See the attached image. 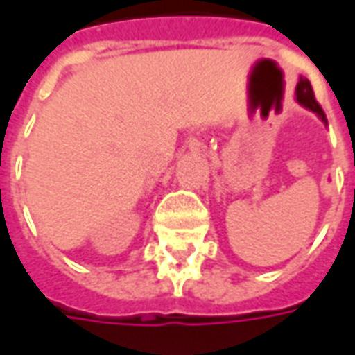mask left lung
<instances>
[{"instance_id": "8db88e82", "label": "left lung", "mask_w": 355, "mask_h": 355, "mask_svg": "<svg viewBox=\"0 0 355 355\" xmlns=\"http://www.w3.org/2000/svg\"><path fill=\"white\" fill-rule=\"evenodd\" d=\"M295 99H297L299 105H303L304 109H309V111L314 112V114L327 125V118H325L322 107H320L316 99H314V92H312L311 83L304 77H299L297 88H295Z\"/></svg>"}]
</instances>
